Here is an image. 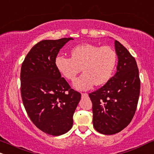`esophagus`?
Here are the masks:
<instances>
[{
	"instance_id": "34e87169",
	"label": "esophagus",
	"mask_w": 154,
	"mask_h": 154,
	"mask_svg": "<svg viewBox=\"0 0 154 154\" xmlns=\"http://www.w3.org/2000/svg\"><path fill=\"white\" fill-rule=\"evenodd\" d=\"M88 97V93H82V97Z\"/></svg>"
}]
</instances>
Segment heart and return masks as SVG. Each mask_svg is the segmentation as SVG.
<instances>
[{
	"mask_svg": "<svg viewBox=\"0 0 154 154\" xmlns=\"http://www.w3.org/2000/svg\"><path fill=\"white\" fill-rule=\"evenodd\" d=\"M72 57L58 54L54 59L57 70L69 80L84 71L74 82L78 90H88L94 85H103L112 77L117 63L116 51L109 47H99L92 44H82L71 51Z\"/></svg>",
	"mask_w": 154,
	"mask_h": 154,
	"instance_id": "heart-1",
	"label": "heart"
}]
</instances>
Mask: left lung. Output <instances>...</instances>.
Segmentation results:
<instances>
[{"instance_id": "left-lung-1", "label": "left lung", "mask_w": 154, "mask_h": 154, "mask_svg": "<svg viewBox=\"0 0 154 154\" xmlns=\"http://www.w3.org/2000/svg\"><path fill=\"white\" fill-rule=\"evenodd\" d=\"M117 71L101 88L89 94L92 103L93 126L99 133L112 135L128 125L136 112L140 82L136 59L115 41Z\"/></svg>"}]
</instances>
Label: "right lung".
<instances>
[{
	"instance_id": "add662e5",
	"label": "right lung",
	"mask_w": 154,
	"mask_h": 154,
	"mask_svg": "<svg viewBox=\"0 0 154 154\" xmlns=\"http://www.w3.org/2000/svg\"><path fill=\"white\" fill-rule=\"evenodd\" d=\"M72 38L43 40L31 48L22 63L21 93L26 112L45 133L60 136L73 125L81 94L70 88L57 70L54 59Z\"/></svg>"
}]
</instances>
